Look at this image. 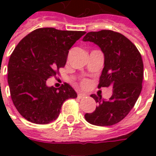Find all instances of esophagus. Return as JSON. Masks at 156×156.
<instances>
[{
	"label": "esophagus",
	"instance_id": "obj_1",
	"mask_svg": "<svg viewBox=\"0 0 156 156\" xmlns=\"http://www.w3.org/2000/svg\"><path fill=\"white\" fill-rule=\"evenodd\" d=\"M87 97V95L83 94H78V98H84Z\"/></svg>",
	"mask_w": 156,
	"mask_h": 156
}]
</instances>
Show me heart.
<instances>
[{"instance_id": "heart-1", "label": "heart", "mask_w": 156, "mask_h": 156, "mask_svg": "<svg viewBox=\"0 0 156 156\" xmlns=\"http://www.w3.org/2000/svg\"><path fill=\"white\" fill-rule=\"evenodd\" d=\"M83 84H87V83H86V82H84V83H83Z\"/></svg>"}]
</instances>
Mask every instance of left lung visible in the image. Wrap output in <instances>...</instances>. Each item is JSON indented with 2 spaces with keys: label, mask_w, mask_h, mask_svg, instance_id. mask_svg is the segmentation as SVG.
<instances>
[{
  "label": "left lung",
  "mask_w": 156,
  "mask_h": 156,
  "mask_svg": "<svg viewBox=\"0 0 156 156\" xmlns=\"http://www.w3.org/2000/svg\"><path fill=\"white\" fill-rule=\"evenodd\" d=\"M83 41L98 45L105 57L98 88L112 87L108 100L92 94L98 106L84 115L89 124L110 126L121 121L130 112L142 89L144 65L137 48L127 37L110 30L88 32Z\"/></svg>",
  "instance_id": "1"
}]
</instances>
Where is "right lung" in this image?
Listing matches in <instances>:
<instances>
[{"label": "right lung", "instance_id": "right-lung-1", "mask_svg": "<svg viewBox=\"0 0 156 156\" xmlns=\"http://www.w3.org/2000/svg\"><path fill=\"white\" fill-rule=\"evenodd\" d=\"M86 32L38 28L20 41L8 62V80L12 102L27 120L46 124L55 120L62 105L77 93L68 83L48 87L47 80L64 67L69 49Z\"/></svg>", "mask_w": 156, "mask_h": 156}]
</instances>
